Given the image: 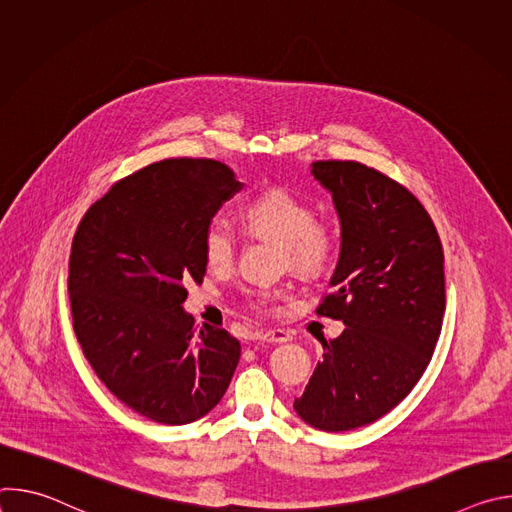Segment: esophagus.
Masks as SVG:
<instances>
[{
    "label": "esophagus",
    "mask_w": 512,
    "mask_h": 512,
    "mask_svg": "<svg viewBox=\"0 0 512 512\" xmlns=\"http://www.w3.org/2000/svg\"><path fill=\"white\" fill-rule=\"evenodd\" d=\"M259 340L263 342H269V344H281V342H287L289 340V334L283 332V330H267L259 336Z\"/></svg>",
    "instance_id": "34e87169"
}]
</instances>
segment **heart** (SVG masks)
I'll return each mask as SVG.
<instances>
[{
    "label": "heart",
    "instance_id": "b5f03b06",
    "mask_svg": "<svg viewBox=\"0 0 512 512\" xmlns=\"http://www.w3.org/2000/svg\"><path fill=\"white\" fill-rule=\"evenodd\" d=\"M241 223L247 235L279 243L283 261L304 277H318L326 273L336 259V233L334 229L314 218V206L283 188H271L241 210ZM237 237L221 221L206 225L202 235V255L210 269H229L235 261ZM277 294L271 289L247 291L249 306L257 310L273 308Z\"/></svg>",
    "mask_w": 512,
    "mask_h": 512
}]
</instances>
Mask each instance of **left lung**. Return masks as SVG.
Segmentation results:
<instances>
[{"label": "left lung", "instance_id": "left-lung-1", "mask_svg": "<svg viewBox=\"0 0 512 512\" xmlns=\"http://www.w3.org/2000/svg\"><path fill=\"white\" fill-rule=\"evenodd\" d=\"M340 218V257L316 314L344 322L294 401L316 429L369 425L421 379L446 312L444 249L431 216L399 182L360 162L312 164Z\"/></svg>", "mask_w": 512, "mask_h": 512}]
</instances>
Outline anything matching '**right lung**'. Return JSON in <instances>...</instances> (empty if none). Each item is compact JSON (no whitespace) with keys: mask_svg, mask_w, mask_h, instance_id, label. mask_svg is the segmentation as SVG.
Here are the masks:
<instances>
[{"mask_svg":"<svg viewBox=\"0 0 512 512\" xmlns=\"http://www.w3.org/2000/svg\"><path fill=\"white\" fill-rule=\"evenodd\" d=\"M243 184L216 160L174 158L115 182L72 239V328L105 387L156 423L184 425L223 399L241 344L194 328L186 283H202V235Z\"/></svg>","mask_w":512,"mask_h":512,"instance_id":"add662e5","label":"right lung"}]
</instances>
